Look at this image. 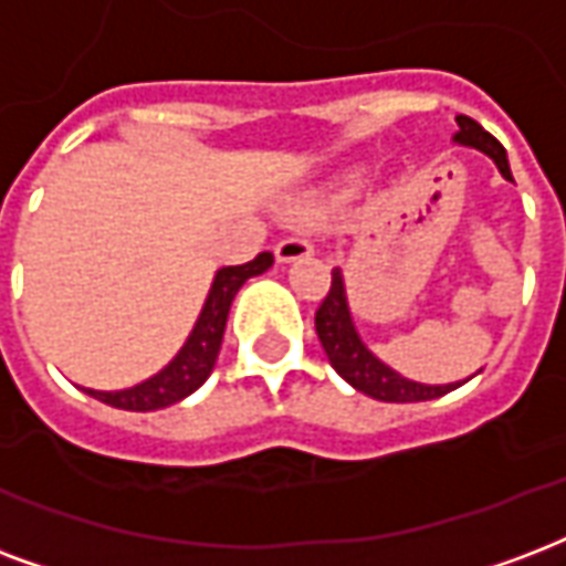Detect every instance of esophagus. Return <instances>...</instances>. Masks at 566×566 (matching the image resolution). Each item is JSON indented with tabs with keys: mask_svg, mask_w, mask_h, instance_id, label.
Here are the masks:
<instances>
[{
	"mask_svg": "<svg viewBox=\"0 0 566 566\" xmlns=\"http://www.w3.org/2000/svg\"><path fill=\"white\" fill-rule=\"evenodd\" d=\"M315 254V245L303 237H284L279 245H275V261L279 263H294L303 261V258H312Z\"/></svg>",
	"mask_w": 566,
	"mask_h": 566,
	"instance_id": "1",
	"label": "esophagus"
}]
</instances>
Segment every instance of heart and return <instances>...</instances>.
Wrapping results in <instances>:
<instances>
[{"instance_id": "heart-1", "label": "heart", "mask_w": 566, "mask_h": 566, "mask_svg": "<svg viewBox=\"0 0 566 566\" xmlns=\"http://www.w3.org/2000/svg\"><path fill=\"white\" fill-rule=\"evenodd\" d=\"M321 212H324V203H317V200H308V203H300V207H296V219H303V221L317 219Z\"/></svg>"}]
</instances>
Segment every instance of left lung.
<instances>
[{
  "label": "left lung",
  "mask_w": 566,
  "mask_h": 566,
  "mask_svg": "<svg viewBox=\"0 0 566 566\" xmlns=\"http://www.w3.org/2000/svg\"><path fill=\"white\" fill-rule=\"evenodd\" d=\"M455 134L453 144L468 146V149H476V153L489 155L492 161L501 170V177L513 182V174H510V161H506V149L497 144L492 134L485 132L483 125L474 123L471 116H455ZM315 329L321 345L326 350V359L329 366L336 368L338 375L350 384L359 392H366L371 399L378 401H429L441 399L447 392H453L455 387H462L464 380H455V384H420V380H411L399 375L396 368H389L384 359H378L368 345L363 342V336L357 333V324H354V315H350V305H347V291H345V275L342 270H333V284H329V294L321 303V308L315 312Z\"/></svg>",
  "instance_id": "1"
}]
</instances>
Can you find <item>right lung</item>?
Here are the masks:
<instances>
[{
	"instance_id": "obj_1",
	"label": "right lung",
	"mask_w": 566,
	"mask_h": 566,
	"mask_svg": "<svg viewBox=\"0 0 566 566\" xmlns=\"http://www.w3.org/2000/svg\"><path fill=\"white\" fill-rule=\"evenodd\" d=\"M272 266L270 251H261L254 261L242 263V266H221L212 279L207 303L200 308L198 324L188 333L186 345L179 347V354L167 363L158 375L140 380L128 389H86L111 408H123V411H158L167 405H177L186 396H191L203 380L212 375L216 359H219L221 338H224V324H228V312L233 296L242 284L249 282L251 275H261Z\"/></svg>"
}]
</instances>
